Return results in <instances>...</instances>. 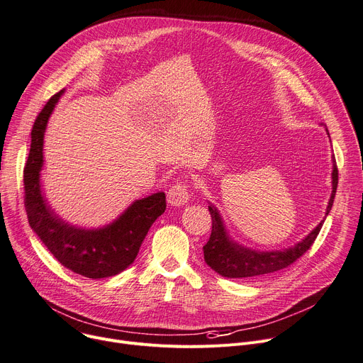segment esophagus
<instances>
[{
    "instance_id": "1",
    "label": "esophagus",
    "mask_w": 363,
    "mask_h": 363,
    "mask_svg": "<svg viewBox=\"0 0 363 363\" xmlns=\"http://www.w3.org/2000/svg\"><path fill=\"white\" fill-rule=\"evenodd\" d=\"M188 200H189L188 186L182 182L171 186V189L167 191V203L174 207L185 206L188 203Z\"/></svg>"
}]
</instances>
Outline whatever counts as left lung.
I'll use <instances>...</instances> for the list:
<instances>
[{
  "instance_id": "1",
  "label": "left lung",
  "mask_w": 363,
  "mask_h": 363,
  "mask_svg": "<svg viewBox=\"0 0 363 363\" xmlns=\"http://www.w3.org/2000/svg\"><path fill=\"white\" fill-rule=\"evenodd\" d=\"M328 134V130H325ZM330 137V134H328ZM333 172H331V196L328 200V206L325 210V217L328 216L333 201L335 197L337 184H339V171H337L335 159L333 156ZM208 211L211 214V235L208 242L203 247L204 259L208 267H211L216 273H219L228 279H245V277H257L262 274H270L286 269L287 265L295 262L301 255H303L313 240L318 236L324 219L313 228L301 242H296L294 247H289L284 250L276 251H259L244 247L242 244L236 242V240L229 235L226 225L223 222V217L220 211L217 210L211 203H208Z\"/></svg>"
}]
</instances>
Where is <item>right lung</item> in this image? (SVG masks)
I'll return each mask as SVG.
<instances>
[{
  "label": "right lung",
  "mask_w": 363,
  "mask_h": 363,
  "mask_svg": "<svg viewBox=\"0 0 363 363\" xmlns=\"http://www.w3.org/2000/svg\"><path fill=\"white\" fill-rule=\"evenodd\" d=\"M64 91L48 101L32 130L30 152L24 166V206L29 225L64 267L89 279L112 277L134 262L150 226L166 208V197L160 191L135 200L113 222L93 229L71 225L57 214L45 197L40 172L48 121Z\"/></svg>",
  "instance_id": "right-lung-1"
}]
</instances>
